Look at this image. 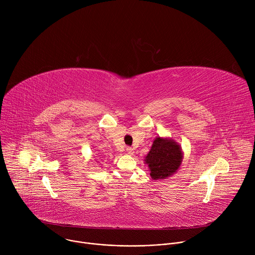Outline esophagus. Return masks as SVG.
Listing matches in <instances>:
<instances>
[{"label":"esophagus","instance_id":"34e87169","mask_svg":"<svg viewBox=\"0 0 255 255\" xmlns=\"http://www.w3.org/2000/svg\"><path fill=\"white\" fill-rule=\"evenodd\" d=\"M126 150H127V153H128L129 155H132V154L134 153L133 148H131V147H127V148H126Z\"/></svg>","mask_w":255,"mask_h":255}]
</instances>
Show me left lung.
Instances as JSON below:
<instances>
[{
    "mask_svg": "<svg viewBox=\"0 0 255 255\" xmlns=\"http://www.w3.org/2000/svg\"><path fill=\"white\" fill-rule=\"evenodd\" d=\"M144 160L152 179H165L178 169L183 161V151L174 140L158 136Z\"/></svg>",
    "mask_w": 255,
    "mask_h": 255,
    "instance_id": "8db88e82",
    "label": "left lung"
}]
</instances>
